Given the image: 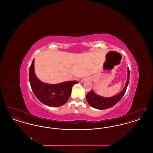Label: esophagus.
<instances>
[{
  "mask_svg": "<svg viewBox=\"0 0 153 153\" xmlns=\"http://www.w3.org/2000/svg\"><path fill=\"white\" fill-rule=\"evenodd\" d=\"M81 82H84V81L82 80V81H81Z\"/></svg>",
  "mask_w": 153,
  "mask_h": 153,
  "instance_id": "34e87169",
  "label": "esophagus"
}]
</instances>
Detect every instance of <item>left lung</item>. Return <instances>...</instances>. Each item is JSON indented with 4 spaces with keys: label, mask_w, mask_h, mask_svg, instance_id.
Returning a JSON list of instances; mask_svg holds the SVG:
<instances>
[{
    "label": "left lung",
    "mask_w": 153,
    "mask_h": 153,
    "mask_svg": "<svg viewBox=\"0 0 153 153\" xmlns=\"http://www.w3.org/2000/svg\"><path fill=\"white\" fill-rule=\"evenodd\" d=\"M129 79L130 71L128 67L127 81L123 90L120 93L111 97H102L100 95H97L94 92V90H91L88 93L87 95L86 96V99L88 104L93 108L97 109H108L114 106L123 97L128 86Z\"/></svg>",
    "instance_id": "left-lung-1"
}]
</instances>
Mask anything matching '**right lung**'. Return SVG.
<instances>
[{
    "instance_id": "add662e5",
    "label": "right lung",
    "mask_w": 153,
    "mask_h": 153,
    "mask_svg": "<svg viewBox=\"0 0 153 153\" xmlns=\"http://www.w3.org/2000/svg\"><path fill=\"white\" fill-rule=\"evenodd\" d=\"M29 81L36 98L45 105L51 107L65 104L71 96L73 85L79 82L77 81H69L51 84L41 81L34 72V59L30 67Z\"/></svg>"
}]
</instances>
